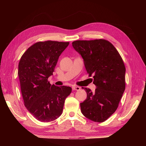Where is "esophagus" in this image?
<instances>
[{"label":"esophagus","instance_id":"esophagus-1","mask_svg":"<svg viewBox=\"0 0 146 146\" xmlns=\"http://www.w3.org/2000/svg\"><path fill=\"white\" fill-rule=\"evenodd\" d=\"M72 89H73V90L79 91V90H80L81 88H80V87H79V86H73V87H72Z\"/></svg>","mask_w":146,"mask_h":146}]
</instances>
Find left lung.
<instances>
[{
  "label": "left lung",
  "instance_id": "obj_1",
  "mask_svg": "<svg viewBox=\"0 0 146 146\" xmlns=\"http://www.w3.org/2000/svg\"><path fill=\"white\" fill-rule=\"evenodd\" d=\"M72 46L82 57L89 76L93 75L97 88L93 93L83 88L87 98L80 103L81 112L93 122H104L117 110L125 90L122 58L114 46L104 39L76 40Z\"/></svg>",
  "mask_w": 146,
  "mask_h": 146
}]
</instances>
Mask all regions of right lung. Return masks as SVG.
Listing matches in <instances>:
<instances>
[{
	"label": "right lung",
	"instance_id": "1",
	"mask_svg": "<svg viewBox=\"0 0 146 146\" xmlns=\"http://www.w3.org/2000/svg\"><path fill=\"white\" fill-rule=\"evenodd\" d=\"M70 42L48 40L29 47L19 64L18 75L24 106L40 122L55 120L62 113L66 97L71 89L50 84L59 56Z\"/></svg>",
	"mask_w": 146,
	"mask_h": 146
}]
</instances>
